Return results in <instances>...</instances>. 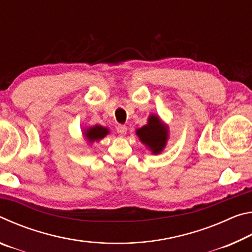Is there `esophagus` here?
I'll return each instance as SVG.
<instances>
[{
	"instance_id": "obj_1",
	"label": "esophagus",
	"mask_w": 252,
	"mask_h": 252,
	"mask_svg": "<svg viewBox=\"0 0 252 252\" xmlns=\"http://www.w3.org/2000/svg\"><path fill=\"white\" fill-rule=\"evenodd\" d=\"M117 132L119 133V135H121V136L126 135V126H123V125H119L117 126Z\"/></svg>"
}]
</instances>
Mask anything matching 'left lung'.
Returning <instances> with one entry per match:
<instances>
[{
    "label": "left lung",
    "mask_w": 252,
    "mask_h": 252,
    "mask_svg": "<svg viewBox=\"0 0 252 252\" xmlns=\"http://www.w3.org/2000/svg\"><path fill=\"white\" fill-rule=\"evenodd\" d=\"M136 134L143 143L151 149L153 153H159L165 146L168 138V130L162 125L160 119L157 116L149 118L147 126L136 130Z\"/></svg>",
    "instance_id": "1"
}]
</instances>
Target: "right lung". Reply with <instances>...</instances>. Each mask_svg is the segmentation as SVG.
Returning <instances> with one entry per match:
<instances>
[{
    "label": "right lung",
    "instance_id": "1",
    "mask_svg": "<svg viewBox=\"0 0 252 252\" xmlns=\"http://www.w3.org/2000/svg\"><path fill=\"white\" fill-rule=\"evenodd\" d=\"M109 133V131L106 127H103L101 126H95L93 127H90V129L87 130L85 132V136H87V139L89 140L90 142L93 141H97V140H101L102 138H104V136Z\"/></svg>",
    "mask_w": 252,
    "mask_h": 252
}]
</instances>
